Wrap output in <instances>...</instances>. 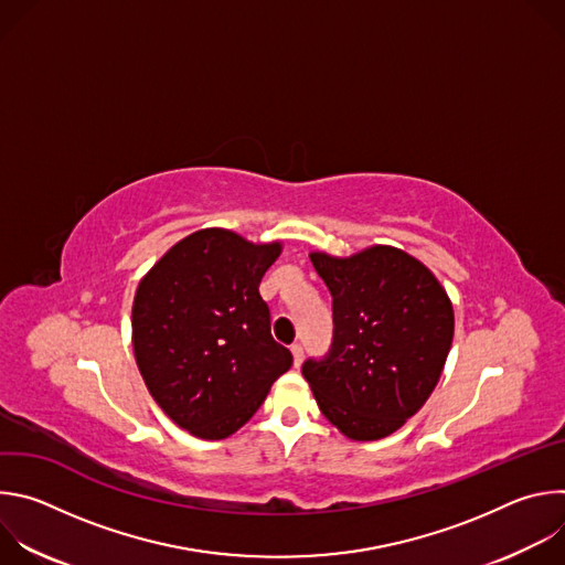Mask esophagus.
Instances as JSON below:
<instances>
[{"label": "esophagus", "instance_id": "1", "mask_svg": "<svg viewBox=\"0 0 565 565\" xmlns=\"http://www.w3.org/2000/svg\"><path fill=\"white\" fill-rule=\"evenodd\" d=\"M290 353H292L295 366H299L301 360H303V347H301V344H292V347H290Z\"/></svg>", "mask_w": 565, "mask_h": 565}]
</instances>
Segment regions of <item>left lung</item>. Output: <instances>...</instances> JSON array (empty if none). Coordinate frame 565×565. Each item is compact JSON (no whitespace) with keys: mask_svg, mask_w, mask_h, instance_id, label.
Wrapping results in <instances>:
<instances>
[{"mask_svg":"<svg viewBox=\"0 0 565 565\" xmlns=\"http://www.w3.org/2000/svg\"><path fill=\"white\" fill-rule=\"evenodd\" d=\"M310 262L333 297V340L301 373L344 436L384 438L425 405L443 373L451 301L418 259L388 246L351 259L312 253Z\"/></svg>","mask_w":565,"mask_h":565,"instance_id":"left-lung-1","label":"left lung"}]
</instances>
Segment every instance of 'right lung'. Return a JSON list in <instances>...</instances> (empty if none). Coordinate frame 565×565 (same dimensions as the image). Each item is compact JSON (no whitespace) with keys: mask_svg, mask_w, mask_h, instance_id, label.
<instances>
[{"mask_svg":"<svg viewBox=\"0 0 565 565\" xmlns=\"http://www.w3.org/2000/svg\"><path fill=\"white\" fill-rule=\"evenodd\" d=\"M281 246L199 230L138 284L131 329L140 375L179 427L207 440L234 434L292 364L259 295Z\"/></svg>","mask_w":565,"mask_h":565,"instance_id":"1","label":"right lung"}]
</instances>
